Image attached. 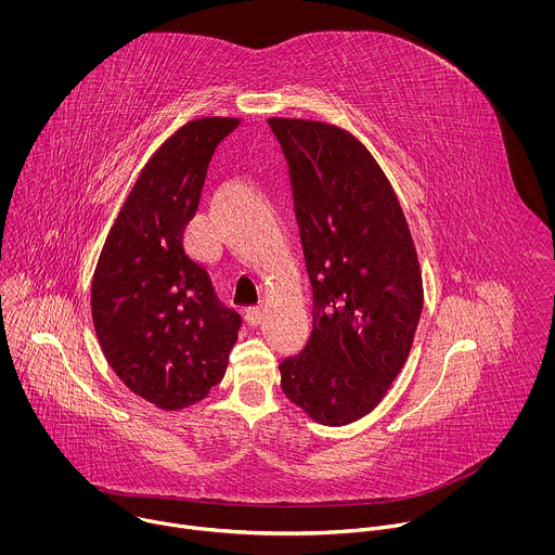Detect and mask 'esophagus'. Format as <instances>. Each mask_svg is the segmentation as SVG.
Wrapping results in <instances>:
<instances>
[{"mask_svg": "<svg viewBox=\"0 0 555 555\" xmlns=\"http://www.w3.org/2000/svg\"><path fill=\"white\" fill-rule=\"evenodd\" d=\"M245 320H247L251 326L260 324V320H262V308H258V306L247 308V310H245Z\"/></svg>", "mask_w": 555, "mask_h": 555, "instance_id": "1", "label": "esophagus"}]
</instances>
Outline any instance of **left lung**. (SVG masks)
<instances>
[{
	"instance_id": "8db88e82",
	"label": "left lung",
	"mask_w": 555,
	"mask_h": 555,
	"mask_svg": "<svg viewBox=\"0 0 555 555\" xmlns=\"http://www.w3.org/2000/svg\"><path fill=\"white\" fill-rule=\"evenodd\" d=\"M295 196L314 328L280 365L282 391L341 427L370 414L401 372L423 310L416 247L396 190L348 130L269 117Z\"/></svg>"
}]
</instances>
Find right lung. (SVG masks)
<instances>
[{
  "label": "right lung",
  "instance_id": "right-lung-1",
  "mask_svg": "<svg viewBox=\"0 0 555 555\" xmlns=\"http://www.w3.org/2000/svg\"><path fill=\"white\" fill-rule=\"evenodd\" d=\"M237 117H201L170 134L143 166L100 251L91 318L100 348L139 397L181 410L218 385L241 317L224 308L183 231L194 218L216 147Z\"/></svg>",
  "mask_w": 555,
  "mask_h": 555
}]
</instances>
